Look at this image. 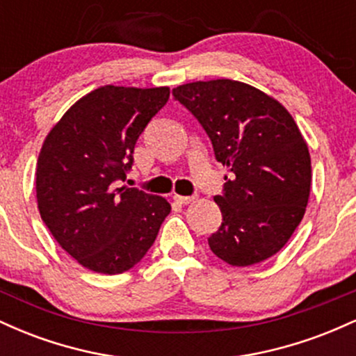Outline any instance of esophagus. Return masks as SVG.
Masks as SVG:
<instances>
[{
    "mask_svg": "<svg viewBox=\"0 0 356 356\" xmlns=\"http://www.w3.org/2000/svg\"><path fill=\"white\" fill-rule=\"evenodd\" d=\"M174 201L177 204H181V206H187V204L194 202L195 201V195H179V194H174Z\"/></svg>",
    "mask_w": 356,
    "mask_h": 356,
    "instance_id": "1",
    "label": "esophagus"
}]
</instances>
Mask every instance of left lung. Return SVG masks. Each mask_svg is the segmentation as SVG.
<instances>
[{
	"label": "left lung",
	"instance_id": "1",
	"mask_svg": "<svg viewBox=\"0 0 356 356\" xmlns=\"http://www.w3.org/2000/svg\"><path fill=\"white\" fill-rule=\"evenodd\" d=\"M209 136L227 165L220 227L209 239L231 266L275 256L303 219L312 187V159L296 122L280 102L236 80L192 81L172 90Z\"/></svg>",
	"mask_w": 356,
	"mask_h": 356
}]
</instances>
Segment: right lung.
<instances>
[{"label": "right lung", "instance_id": "add662e5", "mask_svg": "<svg viewBox=\"0 0 356 356\" xmlns=\"http://www.w3.org/2000/svg\"><path fill=\"white\" fill-rule=\"evenodd\" d=\"M169 95V87L105 85L73 104L44 138L35 174L40 216L90 271L120 275L136 266L169 216L161 195L118 187L137 138Z\"/></svg>", "mask_w": 356, "mask_h": 356}]
</instances>
